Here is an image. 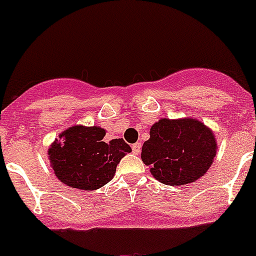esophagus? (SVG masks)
Here are the masks:
<instances>
[{"instance_id":"1","label":"esophagus","mask_w":256,"mask_h":256,"mask_svg":"<svg viewBox=\"0 0 256 256\" xmlns=\"http://www.w3.org/2000/svg\"><path fill=\"white\" fill-rule=\"evenodd\" d=\"M140 144H132V150H133V154H140Z\"/></svg>"}]
</instances>
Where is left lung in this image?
I'll list each match as a JSON object with an SVG mask.
<instances>
[{
  "mask_svg": "<svg viewBox=\"0 0 256 256\" xmlns=\"http://www.w3.org/2000/svg\"><path fill=\"white\" fill-rule=\"evenodd\" d=\"M216 136L196 118H161L150 130L140 158L152 176L166 185L190 184L200 179L214 161Z\"/></svg>",
  "mask_w": 256,
  "mask_h": 256,
  "instance_id": "left-lung-1",
  "label": "left lung"
}]
</instances>
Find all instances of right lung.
<instances>
[{
    "label": "right lung",
    "mask_w": 256,
    "mask_h": 256,
    "mask_svg": "<svg viewBox=\"0 0 256 256\" xmlns=\"http://www.w3.org/2000/svg\"><path fill=\"white\" fill-rule=\"evenodd\" d=\"M105 134L106 130L98 126L76 124L63 130L60 140H54L48 148L57 179L81 190H96L108 184L116 175L118 164L132 148L123 138L106 142Z\"/></svg>",
    "instance_id": "1"
}]
</instances>
